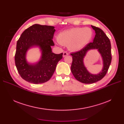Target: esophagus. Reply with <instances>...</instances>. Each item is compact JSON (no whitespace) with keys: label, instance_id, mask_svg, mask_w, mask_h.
Masks as SVG:
<instances>
[{"label":"esophagus","instance_id":"34e87169","mask_svg":"<svg viewBox=\"0 0 124 124\" xmlns=\"http://www.w3.org/2000/svg\"><path fill=\"white\" fill-rule=\"evenodd\" d=\"M69 55L68 53H67V52H64L63 53V57H65L66 56H67V55Z\"/></svg>","mask_w":124,"mask_h":124}]
</instances>
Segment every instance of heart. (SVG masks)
<instances>
[{
  "instance_id": "1",
  "label": "heart",
  "mask_w": 124,
  "mask_h": 124,
  "mask_svg": "<svg viewBox=\"0 0 124 124\" xmlns=\"http://www.w3.org/2000/svg\"><path fill=\"white\" fill-rule=\"evenodd\" d=\"M93 37V31L88 27L72 28L61 32L58 35V42L68 46L72 51H78L83 48Z\"/></svg>"
}]
</instances>
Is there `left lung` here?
Segmentation results:
<instances>
[{
	"label": "left lung",
	"mask_w": 124,
	"mask_h": 124,
	"mask_svg": "<svg viewBox=\"0 0 124 124\" xmlns=\"http://www.w3.org/2000/svg\"><path fill=\"white\" fill-rule=\"evenodd\" d=\"M96 35L93 42H90L79 51L70 54L72 56L71 70L76 79L85 84H92L101 80L106 76L111 62V46L110 41L102 30L92 25ZM97 49L103 61V68L97 75L89 73L84 64V58L90 49Z\"/></svg>",
	"instance_id": "8db88e82"
}]
</instances>
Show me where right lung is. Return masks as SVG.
<instances>
[{
    "instance_id": "1",
    "label": "right lung",
    "mask_w": 124,
    "mask_h": 124,
    "mask_svg": "<svg viewBox=\"0 0 124 124\" xmlns=\"http://www.w3.org/2000/svg\"><path fill=\"white\" fill-rule=\"evenodd\" d=\"M55 29L51 26L35 24L22 33L17 41L15 63L18 73L26 81L32 84L43 83L53 76L58 62L62 58V53L56 54L52 51L54 46L53 38ZM38 46L42 53L40 61L30 64L25 59L31 47Z\"/></svg>"
}]
</instances>
